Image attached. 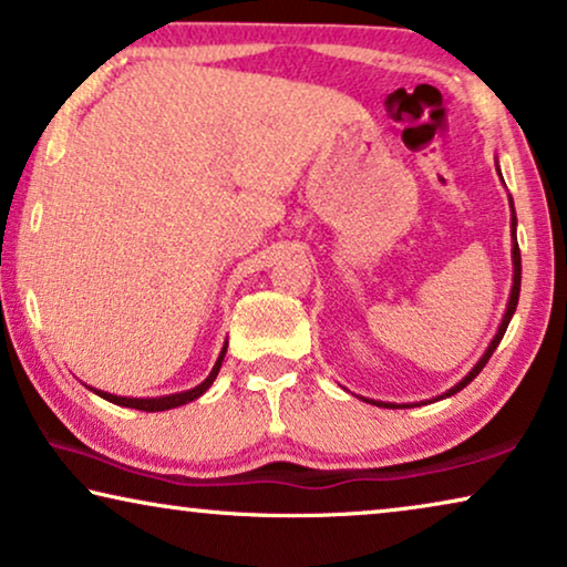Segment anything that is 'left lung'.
Segmentation results:
<instances>
[{"instance_id": "obj_1", "label": "left lung", "mask_w": 567, "mask_h": 567, "mask_svg": "<svg viewBox=\"0 0 567 567\" xmlns=\"http://www.w3.org/2000/svg\"><path fill=\"white\" fill-rule=\"evenodd\" d=\"M495 169H498V175H501L498 159H495ZM501 181H503V175H501ZM508 204H511V262H514V284H511L508 305H506V312H503V320H501V324H498V332H495V336H493L491 346L485 348V353L480 355L475 367H472V369L467 371V374H464V377L460 379V382H456L454 386H449L446 392H441L439 398H433V400H423V402H384V400H369V398H361L363 402H371V405H377V408H390V410L421 408V405H429V402H439V400L452 398V394H456L460 390H464V386H467V384L472 382V379H475V377L480 374V371L485 369L487 359H491L495 348H498V343L503 340V332H506L508 322H511V317H514V312H516V305H518V291H522V252H518V243H516V212H514V198H511V196H508Z\"/></svg>"}]
</instances>
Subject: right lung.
<instances>
[{"mask_svg":"<svg viewBox=\"0 0 567 567\" xmlns=\"http://www.w3.org/2000/svg\"><path fill=\"white\" fill-rule=\"evenodd\" d=\"M227 346H229V343H227V340H224L221 353H219V359H216V363H214L212 374H208L200 384L193 386V390L175 392V394H162V398H121V394H111V392L95 390V386H90V384H84V386H87L90 392H95L97 398H103V400H107V402H113V405H121V408H134V410H144V413H162V410H173V408L188 405V402L198 400L200 394H204V392L208 390V386L214 384V379H216V374H219V369H221L224 355H227Z\"/></svg>","mask_w":567,"mask_h":567,"instance_id":"add662e5","label":"right lung"}]
</instances>
